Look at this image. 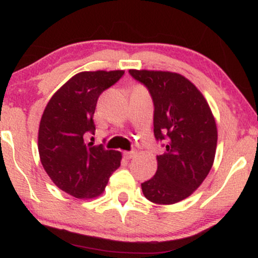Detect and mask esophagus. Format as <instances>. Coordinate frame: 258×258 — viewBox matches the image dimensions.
Masks as SVG:
<instances>
[{"label": "esophagus", "instance_id": "esophagus-1", "mask_svg": "<svg viewBox=\"0 0 258 258\" xmlns=\"http://www.w3.org/2000/svg\"><path fill=\"white\" fill-rule=\"evenodd\" d=\"M136 155H137V153H136L135 150H131V152H125V153H123V156H125L127 160L133 159Z\"/></svg>", "mask_w": 258, "mask_h": 258}]
</instances>
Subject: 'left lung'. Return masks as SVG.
I'll use <instances>...</instances> for the list:
<instances>
[{
  "label": "left lung",
  "mask_w": 258,
  "mask_h": 258,
  "mask_svg": "<svg viewBox=\"0 0 258 258\" xmlns=\"http://www.w3.org/2000/svg\"><path fill=\"white\" fill-rule=\"evenodd\" d=\"M149 90L154 102V136L166 139V153L156 156L155 176L142 183L152 203L171 205L190 197L214 165L217 126L205 97L177 73L128 72Z\"/></svg>",
  "instance_id": "left-lung-1"
}]
</instances>
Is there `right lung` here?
Masks as SVG:
<instances>
[{
  "mask_svg": "<svg viewBox=\"0 0 258 258\" xmlns=\"http://www.w3.org/2000/svg\"><path fill=\"white\" fill-rule=\"evenodd\" d=\"M123 74V70L76 74L44 108L38 127L41 164L52 182L74 198L99 197L109 177L120 167V152L86 143L85 138L96 131L93 115L100 93Z\"/></svg>",
  "mask_w": 258,
  "mask_h": 258,
  "instance_id": "right-lung-1",
  "label": "right lung"
}]
</instances>
